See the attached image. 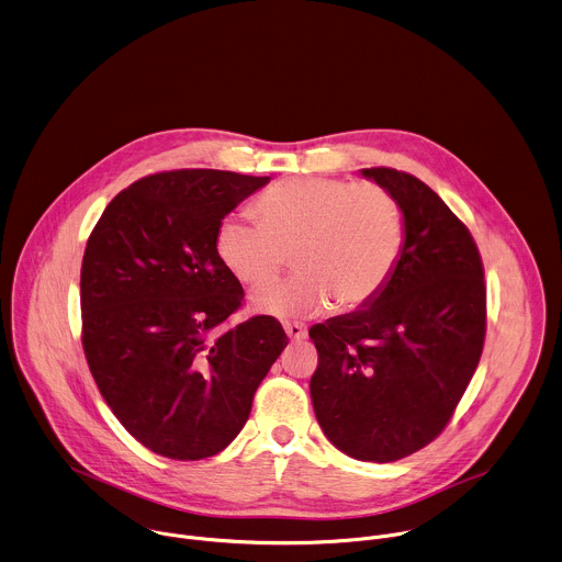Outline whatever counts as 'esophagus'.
<instances>
[{
  "mask_svg": "<svg viewBox=\"0 0 562 562\" xmlns=\"http://www.w3.org/2000/svg\"><path fill=\"white\" fill-rule=\"evenodd\" d=\"M284 333L289 335V339H293V341H300V339H304L306 337V326H302V324H297V322H286L284 324Z\"/></svg>",
  "mask_w": 562,
  "mask_h": 562,
  "instance_id": "esophagus-1",
  "label": "esophagus"
}]
</instances>
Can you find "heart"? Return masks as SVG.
Returning a JSON list of instances; mask_svg holds the SVG:
<instances>
[{
	"label": "heart",
	"instance_id": "b5f03b06",
	"mask_svg": "<svg viewBox=\"0 0 562 562\" xmlns=\"http://www.w3.org/2000/svg\"><path fill=\"white\" fill-rule=\"evenodd\" d=\"M254 214H229L214 238L223 267L247 286L273 282L291 256L297 276L254 297L265 315H317L330 304L350 313L390 284L407 243L398 199L379 183L295 177L276 183Z\"/></svg>",
	"mask_w": 562,
	"mask_h": 562
}]
</instances>
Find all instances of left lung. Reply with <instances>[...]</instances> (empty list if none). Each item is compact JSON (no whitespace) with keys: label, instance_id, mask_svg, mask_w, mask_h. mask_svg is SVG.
Masks as SVG:
<instances>
[{"label":"left lung","instance_id":"left-lung-1","mask_svg":"<svg viewBox=\"0 0 562 562\" xmlns=\"http://www.w3.org/2000/svg\"><path fill=\"white\" fill-rule=\"evenodd\" d=\"M405 214L407 243L383 293L308 330L311 398L326 438L363 462H396L456 414L486 339V282L469 227L418 177L363 168Z\"/></svg>","mask_w":562,"mask_h":562}]
</instances>
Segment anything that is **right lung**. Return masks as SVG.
Segmentation results:
<instances>
[{"mask_svg":"<svg viewBox=\"0 0 562 562\" xmlns=\"http://www.w3.org/2000/svg\"><path fill=\"white\" fill-rule=\"evenodd\" d=\"M267 183L207 168L155 172L115 194L89 234L85 359L113 416L157 456L223 451L289 344L269 315L227 326L245 293L214 247L221 221Z\"/></svg>","mask_w":562,"mask_h":562,"instance_id":"1","label":"right lung"}]
</instances>
